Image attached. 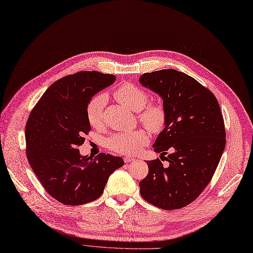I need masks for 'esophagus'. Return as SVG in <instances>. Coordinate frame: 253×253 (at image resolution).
<instances>
[{
	"label": "esophagus",
	"instance_id": "obj_1",
	"mask_svg": "<svg viewBox=\"0 0 253 253\" xmlns=\"http://www.w3.org/2000/svg\"><path fill=\"white\" fill-rule=\"evenodd\" d=\"M133 161H134V157H132V156H125L124 157L125 163H130V162H133Z\"/></svg>",
	"mask_w": 253,
	"mask_h": 253
}]
</instances>
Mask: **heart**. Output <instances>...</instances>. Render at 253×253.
<instances>
[{"label":"heart","instance_id":"heart-1","mask_svg":"<svg viewBox=\"0 0 253 253\" xmlns=\"http://www.w3.org/2000/svg\"><path fill=\"white\" fill-rule=\"evenodd\" d=\"M116 99L134 112H139L138 119L152 131L161 130L166 122V111L161 104H148L149 95L139 86L134 84L124 83L120 85L116 92ZM108 98L104 93L93 96L86 107V117L92 127H100L103 123V112L107 104ZM148 143V135L136 130L131 132H123L112 135L108 139V147L116 152L132 154Z\"/></svg>","mask_w":253,"mask_h":253}]
</instances>
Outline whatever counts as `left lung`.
<instances>
[{"instance_id": "left-lung-1", "label": "left lung", "mask_w": 253, "mask_h": 253, "mask_svg": "<svg viewBox=\"0 0 253 253\" xmlns=\"http://www.w3.org/2000/svg\"><path fill=\"white\" fill-rule=\"evenodd\" d=\"M139 83L157 93L166 111L164 130L153 144L169 166L146 162L142 197L163 210H177L194 201L209 184L225 149V128L219 103L207 87L172 69L141 75Z\"/></svg>"}]
</instances>
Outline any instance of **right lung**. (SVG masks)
I'll use <instances>...</instances> for the list:
<instances>
[{
    "instance_id": "add662e5",
    "label": "right lung",
    "mask_w": 253,
    "mask_h": 253,
    "mask_svg": "<svg viewBox=\"0 0 253 253\" xmlns=\"http://www.w3.org/2000/svg\"><path fill=\"white\" fill-rule=\"evenodd\" d=\"M116 79L95 71L65 76L43 92L28 119V161L45 191L63 204L96 200L111 173L124 165L121 157L100 153L92 158L77 149L90 130L89 100Z\"/></svg>"
}]
</instances>
